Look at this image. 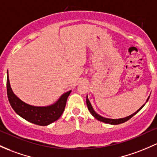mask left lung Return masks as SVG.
<instances>
[{
    "instance_id": "obj_1",
    "label": "left lung",
    "mask_w": 157,
    "mask_h": 157,
    "mask_svg": "<svg viewBox=\"0 0 157 157\" xmlns=\"http://www.w3.org/2000/svg\"><path fill=\"white\" fill-rule=\"evenodd\" d=\"M148 99H149V97H148V98H147V101H148ZM86 104H87L88 109H89V112H90V113H91V114H92L93 116H94V118H96V119H98V121H100L104 122V123L109 124H122V123H124V122L127 121H128L129 119H130V118H131L132 116H134V115L136 114L138 112H139V110L142 109L143 106H144V104L142 106V107H141L139 110H137V111L135 113H133V114H132L131 115H129V116L126 117V118H119V119H109V118H104V117L101 116V115H99L98 114H97V113H96L95 112H94V110L93 109L92 105H91L90 102H89V99H88V97H86Z\"/></svg>"
}]
</instances>
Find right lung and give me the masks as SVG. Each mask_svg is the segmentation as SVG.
<instances>
[{
    "mask_svg": "<svg viewBox=\"0 0 157 157\" xmlns=\"http://www.w3.org/2000/svg\"><path fill=\"white\" fill-rule=\"evenodd\" d=\"M7 97L12 108L21 117L35 124L46 126L58 120L64 112L66 101L71 91L65 93L56 104L49 106H33L25 104L15 95L10 87L7 75L6 79Z\"/></svg>",
    "mask_w": 157,
    "mask_h": 157,
    "instance_id": "obj_1",
    "label": "right lung"
}]
</instances>
